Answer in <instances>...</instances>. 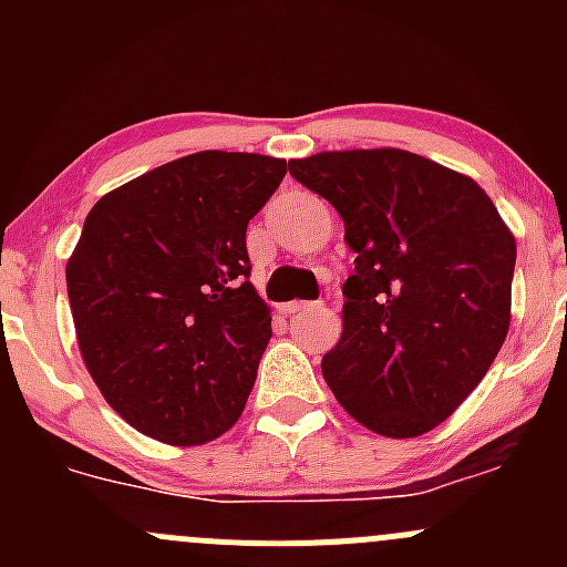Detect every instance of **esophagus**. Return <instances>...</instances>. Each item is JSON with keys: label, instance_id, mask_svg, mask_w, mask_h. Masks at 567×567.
<instances>
[{"label": "esophagus", "instance_id": "esophagus-1", "mask_svg": "<svg viewBox=\"0 0 567 567\" xmlns=\"http://www.w3.org/2000/svg\"><path fill=\"white\" fill-rule=\"evenodd\" d=\"M310 307H318V301H290V305L282 307V312L285 316H293V312L310 310Z\"/></svg>", "mask_w": 567, "mask_h": 567}]
</instances>
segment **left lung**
Wrapping results in <instances>:
<instances>
[{
	"label": "left lung",
	"instance_id": "obj_1",
	"mask_svg": "<svg viewBox=\"0 0 567 567\" xmlns=\"http://www.w3.org/2000/svg\"><path fill=\"white\" fill-rule=\"evenodd\" d=\"M288 169L334 205L357 251L326 384L381 436L433 431L505 342L516 238L472 177L416 153H316Z\"/></svg>",
	"mask_w": 567,
	"mask_h": 567
}]
</instances>
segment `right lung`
<instances>
[{
    "label": "right lung",
    "mask_w": 567,
    "mask_h": 567,
    "mask_svg": "<svg viewBox=\"0 0 567 567\" xmlns=\"http://www.w3.org/2000/svg\"><path fill=\"white\" fill-rule=\"evenodd\" d=\"M285 173L257 153H192L104 194L84 219L65 268L79 351L145 436L205 444L241 416L271 340L247 225Z\"/></svg>",
    "instance_id": "1"
}]
</instances>
